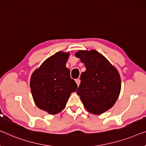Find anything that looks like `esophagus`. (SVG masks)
<instances>
[{
	"label": "esophagus",
	"instance_id": "obj_1",
	"mask_svg": "<svg viewBox=\"0 0 146 146\" xmlns=\"http://www.w3.org/2000/svg\"><path fill=\"white\" fill-rule=\"evenodd\" d=\"M76 84H77L78 86H79L80 84V80L79 79V78H78V79L76 80Z\"/></svg>",
	"mask_w": 146,
	"mask_h": 146
}]
</instances>
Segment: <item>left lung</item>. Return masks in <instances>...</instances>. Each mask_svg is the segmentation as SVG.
<instances>
[{
	"label": "left lung",
	"instance_id": "left-lung-1",
	"mask_svg": "<svg viewBox=\"0 0 146 146\" xmlns=\"http://www.w3.org/2000/svg\"><path fill=\"white\" fill-rule=\"evenodd\" d=\"M77 58L84 63L86 70L80 77L76 93L88 111L100 115L115 105L121 90L119 72L96 50H78Z\"/></svg>",
	"mask_w": 146,
	"mask_h": 146
}]
</instances>
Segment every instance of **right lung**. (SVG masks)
Returning <instances> with one entry per match:
<instances>
[{"instance_id":"right-lung-1","label":"right lung","mask_w":146,"mask_h":146,"mask_svg":"<svg viewBox=\"0 0 146 146\" xmlns=\"http://www.w3.org/2000/svg\"><path fill=\"white\" fill-rule=\"evenodd\" d=\"M69 55V52H56L46 59L31 76L33 101L38 108L50 115L62 111L70 94L78 88L66 67Z\"/></svg>"}]
</instances>
